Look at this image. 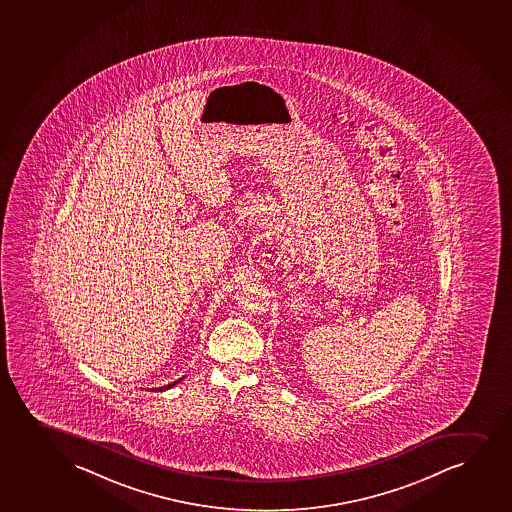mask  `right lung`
Returning a JSON list of instances; mask_svg holds the SVG:
<instances>
[{"label": "right lung", "mask_w": 512, "mask_h": 512, "mask_svg": "<svg viewBox=\"0 0 512 512\" xmlns=\"http://www.w3.org/2000/svg\"><path fill=\"white\" fill-rule=\"evenodd\" d=\"M180 380H175V382H173V384H168V385H164V387H159V389H156V391L163 392V391H166V389H171V387H173V385L178 384V382H180ZM152 391H154V389H152Z\"/></svg>", "instance_id": "1"}]
</instances>
